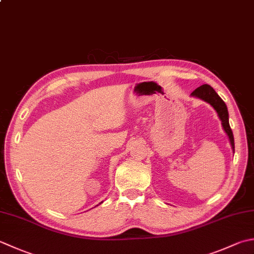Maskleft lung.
Masks as SVG:
<instances>
[{"mask_svg":"<svg viewBox=\"0 0 254 254\" xmlns=\"http://www.w3.org/2000/svg\"><path fill=\"white\" fill-rule=\"evenodd\" d=\"M190 96L201 99V100L209 103L215 109V111L217 112L218 117H219L221 121L223 131L226 132L228 137H229L232 151L235 152V140H233V134L229 124V113H228L227 106L222 99L218 96V93L213 90V88L210 87L209 84H202V86L198 87L195 91L191 92Z\"/></svg>","mask_w":254,"mask_h":254,"instance_id":"obj_1","label":"left lung"}]
</instances>
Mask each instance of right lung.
I'll use <instances>...</instances> for the list:
<instances>
[{
	"label": "right lung",
	"mask_w": 254,
	"mask_h": 254,
	"mask_svg": "<svg viewBox=\"0 0 254 254\" xmlns=\"http://www.w3.org/2000/svg\"><path fill=\"white\" fill-rule=\"evenodd\" d=\"M101 202H102V201H101ZM101 202H100V203H101ZM100 203H99V205H100Z\"/></svg>",
	"instance_id": "obj_1"
}]
</instances>
